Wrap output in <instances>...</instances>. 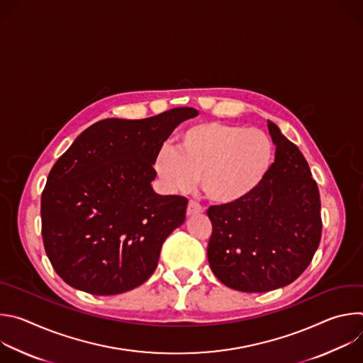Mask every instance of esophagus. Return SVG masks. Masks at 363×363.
<instances>
[{
  "mask_svg": "<svg viewBox=\"0 0 363 363\" xmlns=\"http://www.w3.org/2000/svg\"><path fill=\"white\" fill-rule=\"evenodd\" d=\"M199 213H202V206L198 205L194 201H189L188 206H186V216L191 217V216H195V214H199Z\"/></svg>",
  "mask_w": 363,
  "mask_h": 363,
  "instance_id": "obj_1",
  "label": "esophagus"
}]
</instances>
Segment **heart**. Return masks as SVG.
<instances>
[{
	"mask_svg": "<svg viewBox=\"0 0 363 363\" xmlns=\"http://www.w3.org/2000/svg\"><path fill=\"white\" fill-rule=\"evenodd\" d=\"M272 138L255 128L202 122L182 130L177 150L164 146L153 160L162 184L174 192L199 185L217 205L247 199L264 182L274 164Z\"/></svg>",
	"mask_w": 363,
	"mask_h": 363,
	"instance_id": "b5f03b06",
	"label": "heart"
}]
</instances>
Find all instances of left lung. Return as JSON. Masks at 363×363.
<instances>
[{
	"instance_id": "left-lung-1",
	"label": "left lung",
	"mask_w": 363,
	"mask_h": 363,
	"mask_svg": "<svg viewBox=\"0 0 363 363\" xmlns=\"http://www.w3.org/2000/svg\"><path fill=\"white\" fill-rule=\"evenodd\" d=\"M276 158L255 192L206 211V248L216 277L238 291L263 293L293 283L310 264L322 235L320 195L300 149L267 122Z\"/></svg>"
}]
</instances>
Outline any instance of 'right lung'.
<instances>
[{
    "instance_id": "1",
    "label": "right lung",
    "mask_w": 363,
    "mask_h": 363,
    "mask_svg": "<svg viewBox=\"0 0 363 363\" xmlns=\"http://www.w3.org/2000/svg\"><path fill=\"white\" fill-rule=\"evenodd\" d=\"M198 116L175 108L140 119H105L82 132L51 168L41 195V233L51 266L96 296L129 291L158 266L188 199L153 191V160L174 129Z\"/></svg>"
}]
</instances>
